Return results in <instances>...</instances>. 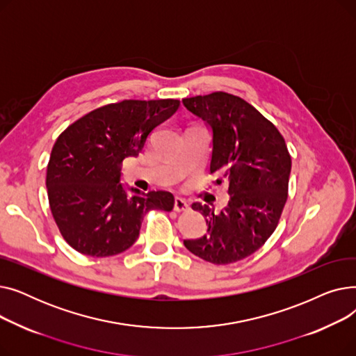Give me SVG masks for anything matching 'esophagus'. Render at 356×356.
Listing matches in <instances>:
<instances>
[{"mask_svg":"<svg viewBox=\"0 0 356 356\" xmlns=\"http://www.w3.org/2000/svg\"><path fill=\"white\" fill-rule=\"evenodd\" d=\"M189 209V204L183 197H176L175 199V211L176 212H186Z\"/></svg>","mask_w":356,"mask_h":356,"instance_id":"obj_1","label":"esophagus"}]
</instances>
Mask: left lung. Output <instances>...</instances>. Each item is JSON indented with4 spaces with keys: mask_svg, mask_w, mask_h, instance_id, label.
Masks as SVG:
<instances>
[{
    "mask_svg": "<svg viewBox=\"0 0 356 356\" xmlns=\"http://www.w3.org/2000/svg\"><path fill=\"white\" fill-rule=\"evenodd\" d=\"M184 106L213 131L211 173L229 184V202L215 213L193 203L208 235L184 241V247L208 263L225 266L244 259L275 231L289 195L291 157L284 137L251 104L228 92L184 98Z\"/></svg>",
    "mask_w": 356,
    "mask_h": 356,
    "instance_id": "left-lung-1",
    "label": "left lung"
}]
</instances>
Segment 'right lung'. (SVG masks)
Instances as JSON below:
<instances>
[{
	"label": "right lung",
	"mask_w": 356,
	"mask_h": 356,
	"mask_svg": "<svg viewBox=\"0 0 356 356\" xmlns=\"http://www.w3.org/2000/svg\"><path fill=\"white\" fill-rule=\"evenodd\" d=\"M179 99H125L88 112L56 140L47 164L50 211L63 239L83 255L128 250L147 212H170L165 191L128 195L120 183L125 157L138 156L152 131L179 109Z\"/></svg>",
	"instance_id": "add662e5"
}]
</instances>
